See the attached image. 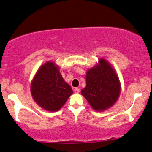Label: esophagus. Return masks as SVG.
<instances>
[{"label": "esophagus", "mask_w": 152, "mask_h": 152, "mask_svg": "<svg viewBox=\"0 0 152 152\" xmlns=\"http://www.w3.org/2000/svg\"><path fill=\"white\" fill-rule=\"evenodd\" d=\"M74 92H75V93L78 94L80 92V90L79 88H75L74 89Z\"/></svg>", "instance_id": "esophagus-1"}]
</instances>
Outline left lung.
<instances>
[{"label": "left lung", "mask_w": 152, "mask_h": 152, "mask_svg": "<svg viewBox=\"0 0 152 152\" xmlns=\"http://www.w3.org/2000/svg\"><path fill=\"white\" fill-rule=\"evenodd\" d=\"M86 84L81 94L94 110H106L119 97L121 85L117 75L109 62L102 58L99 59L97 65L87 71Z\"/></svg>", "instance_id": "obj_1"}]
</instances>
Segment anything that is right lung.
I'll return each mask as SVG.
<instances>
[{"label": "right lung", "instance_id": "right-lung-1", "mask_svg": "<svg viewBox=\"0 0 152 152\" xmlns=\"http://www.w3.org/2000/svg\"><path fill=\"white\" fill-rule=\"evenodd\" d=\"M30 90L37 104L50 112L58 111L72 94V88L53 62H46L38 69Z\"/></svg>", "mask_w": 152, "mask_h": 152}]
</instances>
